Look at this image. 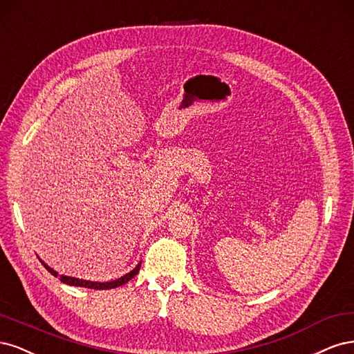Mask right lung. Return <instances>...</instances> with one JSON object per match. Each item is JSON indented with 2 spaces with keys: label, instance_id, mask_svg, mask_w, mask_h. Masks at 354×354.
<instances>
[{
  "label": "right lung",
  "instance_id": "right-lung-1",
  "mask_svg": "<svg viewBox=\"0 0 354 354\" xmlns=\"http://www.w3.org/2000/svg\"><path fill=\"white\" fill-rule=\"evenodd\" d=\"M41 260V259H39ZM41 263L44 265V268L47 269L51 275L57 277V272L53 270L50 266H47L44 263V261L41 260ZM140 266L141 263L136 266L133 270H131L129 273H127V275H123L122 278L116 279V281H110V282H93V281H85V279H77V278H71V277H64V275H60V281L67 283V285H73V287H85V288H94V290H111V288H116V287H120V285L127 283L128 281H131L136 273H138L140 270Z\"/></svg>",
  "mask_w": 354,
  "mask_h": 354
}]
</instances>
